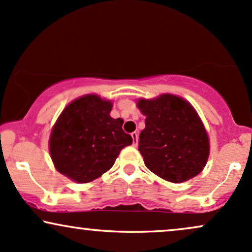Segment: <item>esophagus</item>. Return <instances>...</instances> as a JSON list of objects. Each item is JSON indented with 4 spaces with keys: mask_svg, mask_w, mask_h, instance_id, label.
<instances>
[{
    "mask_svg": "<svg viewBox=\"0 0 252 252\" xmlns=\"http://www.w3.org/2000/svg\"><path fill=\"white\" fill-rule=\"evenodd\" d=\"M131 137H132V144L135 145H137V143H138V132L137 131H134L131 134Z\"/></svg>",
    "mask_w": 252,
    "mask_h": 252,
    "instance_id": "obj_1",
    "label": "esophagus"
}]
</instances>
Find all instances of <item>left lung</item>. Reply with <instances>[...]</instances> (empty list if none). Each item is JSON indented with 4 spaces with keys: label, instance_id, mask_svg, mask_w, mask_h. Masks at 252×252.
<instances>
[{
    "label": "left lung",
    "instance_id": "obj_1",
    "mask_svg": "<svg viewBox=\"0 0 252 252\" xmlns=\"http://www.w3.org/2000/svg\"><path fill=\"white\" fill-rule=\"evenodd\" d=\"M137 107L145 116V128L138 141L145 166L171 183L198 175L207 164L210 145L192 105L164 94L154 99H139Z\"/></svg>",
    "mask_w": 252,
    "mask_h": 252
}]
</instances>
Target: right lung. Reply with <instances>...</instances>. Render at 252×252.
<instances>
[{"label": "right lung", "instance_id": "add662e5", "mask_svg": "<svg viewBox=\"0 0 252 252\" xmlns=\"http://www.w3.org/2000/svg\"><path fill=\"white\" fill-rule=\"evenodd\" d=\"M113 103L86 95L68 104L51 130L49 150L57 171L77 183L92 182L114 165L132 143L123 120L110 116Z\"/></svg>", "mask_w": 252, "mask_h": 252}]
</instances>
